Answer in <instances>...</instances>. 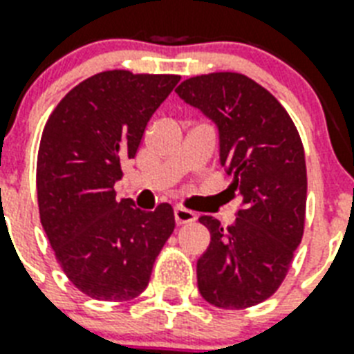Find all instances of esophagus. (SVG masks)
Masks as SVG:
<instances>
[{
	"mask_svg": "<svg viewBox=\"0 0 354 354\" xmlns=\"http://www.w3.org/2000/svg\"><path fill=\"white\" fill-rule=\"evenodd\" d=\"M174 219H176V225H189V223L196 221V213L191 212V209H185V207H176L174 209Z\"/></svg>",
	"mask_w": 354,
	"mask_h": 354,
	"instance_id": "1",
	"label": "esophagus"
}]
</instances>
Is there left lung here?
<instances>
[{
    "mask_svg": "<svg viewBox=\"0 0 354 354\" xmlns=\"http://www.w3.org/2000/svg\"><path fill=\"white\" fill-rule=\"evenodd\" d=\"M176 93L217 124L221 165L232 176L226 191L241 196L234 225L198 219L212 236L196 261L198 291L217 308H249L279 290L303 239V142L279 100L247 75H196Z\"/></svg>",
    "mask_w": 354,
    "mask_h": 354,
    "instance_id": "left-lung-1",
    "label": "left lung"
}]
</instances>
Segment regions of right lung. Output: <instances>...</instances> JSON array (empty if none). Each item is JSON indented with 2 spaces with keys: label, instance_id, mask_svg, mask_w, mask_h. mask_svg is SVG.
<instances>
[{
  "label": "right lung",
  "instance_id": "1",
  "mask_svg": "<svg viewBox=\"0 0 354 354\" xmlns=\"http://www.w3.org/2000/svg\"><path fill=\"white\" fill-rule=\"evenodd\" d=\"M178 81L174 74L100 72L75 85L44 126L40 223L64 274L93 299L122 303L142 293L174 232L171 204L142 212L129 198L118 201L115 183Z\"/></svg>",
  "mask_w": 354,
  "mask_h": 354
}]
</instances>
